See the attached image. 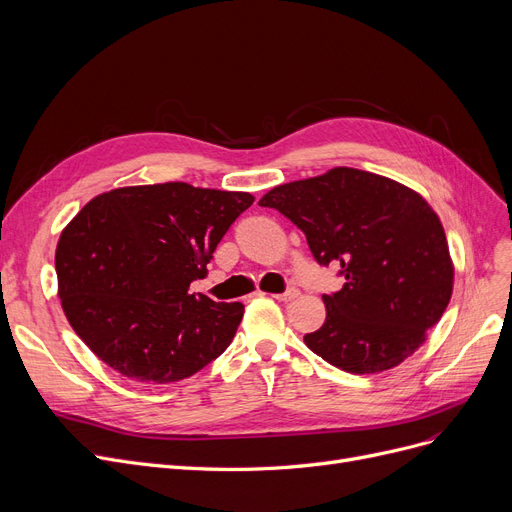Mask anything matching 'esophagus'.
<instances>
[{"label":"esophagus","mask_w":512,"mask_h":512,"mask_svg":"<svg viewBox=\"0 0 512 512\" xmlns=\"http://www.w3.org/2000/svg\"><path fill=\"white\" fill-rule=\"evenodd\" d=\"M300 296V289H296V287H289V289H285L283 294H277L275 298L279 300V302H291V300H296Z\"/></svg>","instance_id":"esophagus-1"}]
</instances>
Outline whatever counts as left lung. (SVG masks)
<instances>
[{"instance_id": "8db88e82", "label": "left lung", "mask_w": 512, "mask_h": 512, "mask_svg": "<svg viewBox=\"0 0 512 512\" xmlns=\"http://www.w3.org/2000/svg\"><path fill=\"white\" fill-rule=\"evenodd\" d=\"M258 204L287 216L316 262L342 266L344 287L323 296V327L304 335L314 354L371 375L419 350L450 302L454 266L440 216L417 191L337 166L277 185Z\"/></svg>"}]
</instances>
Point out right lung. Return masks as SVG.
<instances>
[{
	"mask_svg": "<svg viewBox=\"0 0 512 512\" xmlns=\"http://www.w3.org/2000/svg\"><path fill=\"white\" fill-rule=\"evenodd\" d=\"M246 191L158 183L93 198L62 231L58 296L70 327L108 367L141 383L191 377L221 356L241 302L189 294L218 241L248 210Z\"/></svg>",
	"mask_w": 512,
	"mask_h": 512,
	"instance_id": "add662e5",
	"label": "right lung"
}]
</instances>
